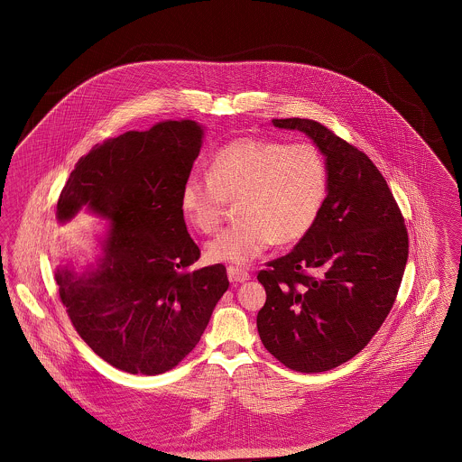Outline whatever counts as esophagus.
<instances>
[{"label": "esophagus", "instance_id": "obj_1", "mask_svg": "<svg viewBox=\"0 0 462 462\" xmlns=\"http://www.w3.org/2000/svg\"><path fill=\"white\" fill-rule=\"evenodd\" d=\"M226 275H228L230 282H245V281H249V277H251L247 270H244L241 266H234V264H230V266L226 268Z\"/></svg>", "mask_w": 462, "mask_h": 462}]
</instances>
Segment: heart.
<instances>
[{
	"mask_svg": "<svg viewBox=\"0 0 462 462\" xmlns=\"http://www.w3.org/2000/svg\"><path fill=\"white\" fill-rule=\"evenodd\" d=\"M328 187V164L317 147L241 138L217 152L208 175L185 180L180 206L199 232L215 234L228 202L239 200L241 221L208 244V258L244 264L275 241L303 239L319 218Z\"/></svg>",
	"mask_w": 462,
	"mask_h": 462,
	"instance_id": "obj_1",
	"label": "heart"
}]
</instances>
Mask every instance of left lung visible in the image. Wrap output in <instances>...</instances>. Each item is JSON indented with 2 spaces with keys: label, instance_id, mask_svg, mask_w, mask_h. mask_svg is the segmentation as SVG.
Returning a JSON list of instances; mask_svg holds the SVG:
<instances>
[{
  "label": "left lung",
  "instance_id": "left-lung-1",
  "mask_svg": "<svg viewBox=\"0 0 462 462\" xmlns=\"http://www.w3.org/2000/svg\"><path fill=\"white\" fill-rule=\"evenodd\" d=\"M317 143L328 198L296 247L258 272L262 343L298 373H324L362 352L395 303L409 256L402 211L369 155L313 119H273Z\"/></svg>",
  "mask_w": 462,
  "mask_h": 462
}]
</instances>
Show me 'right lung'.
Wrapping results in <instances>:
<instances>
[{"label":"right lung","instance_id":"obj_1","mask_svg":"<svg viewBox=\"0 0 462 462\" xmlns=\"http://www.w3.org/2000/svg\"><path fill=\"white\" fill-rule=\"evenodd\" d=\"M202 143L196 121H164L95 145L69 176L57 218L83 206L112 223L98 268L57 270L67 315L93 352L130 374L166 373L196 345L228 289L226 268L200 258L180 206Z\"/></svg>","mask_w":462,"mask_h":462}]
</instances>
